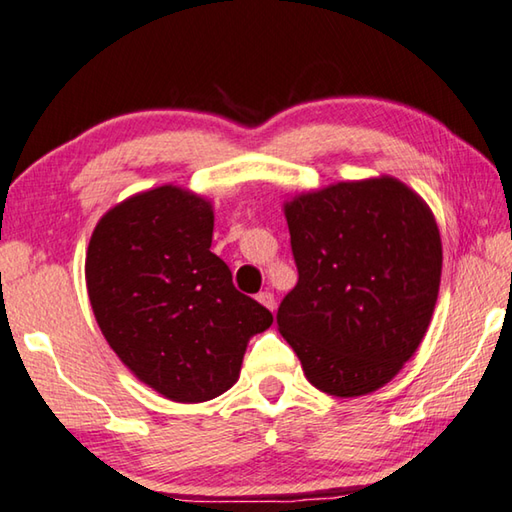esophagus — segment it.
I'll list each match as a JSON object with an SVG mask.
<instances>
[{
	"label": "esophagus",
	"mask_w": 512,
	"mask_h": 512,
	"mask_svg": "<svg viewBox=\"0 0 512 512\" xmlns=\"http://www.w3.org/2000/svg\"><path fill=\"white\" fill-rule=\"evenodd\" d=\"M257 302L262 304V306H266L268 311H273L275 309V297H273V293H268V291H262L257 295Z\"/></svg>",
	"instance_id": "1"
}]
</instances>
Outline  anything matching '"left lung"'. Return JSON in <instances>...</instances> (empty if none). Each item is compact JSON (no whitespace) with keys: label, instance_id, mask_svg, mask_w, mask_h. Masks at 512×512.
I'll return each instance as SVG.
<instances>
[{"label":"left lung","instance_id":"8db88e82","mask_svg":"<svg viewBox=\"0 0 512 512\" xmlns=\"http://www.w3.org/2000/svg\"><path fill=\"white\" fill-rule=\"evenodd\" d=\"M282 210L300 280L277 331L320 392H376L430 327L443 266L434 212L389 174L297 192Z\"/></svg>","mask_w":512,"mask_h":512}]
</instances>
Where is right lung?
I'll return each mask as SVG.
<instances>
[{"label": "right lung", "instance_id": "obj_1", "mask_svg": "<svg viewBox=\"0 0 512 512\" xmlns=\"http://www.w3.org/2000/svg\"><path fill=\"white\" fill-rule=\"evenodd\" d=\"M212 230V201L165 183L111 206L87 246V293L102 336L141 383L174 403L228 392L248 340L273 324L210 253Z\"/></svg>", "mask_w": 512, "mask_h": 512}]
</instances>
